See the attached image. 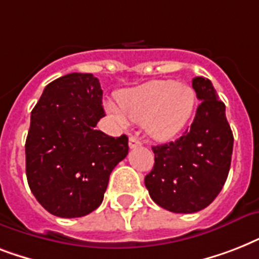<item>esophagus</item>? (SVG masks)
<instances>
[{
	"mask_svg": "<svg viewBox=\"0 0 259 259\" xmlns=\"http://www.w3.org/2000/svg\"><path fill=\"white\" fill-rule=\"evenodd\" d=\"M142 142L138 140L137 137H134V136H132V137L129 138V148L130 149H134V148H137V146H141Z\"/></svg>",
	"mask_w": 259,
	"mask_h": 259,
	"instance_id": "1",
	"label": "esophagus"
}]
</instances>
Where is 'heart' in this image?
Here are the masks:
<instances>
[{"label": "heart", "instance_id": "1", "mask_svg": "<svg viewBox=\"0 0 259 259\" xmlns=\"http://www.w3.org/2000/svg\"><path fill=\"white\" fill-rule=\"evenodd\" d=\"M196 106V93L188 84L173 80H153L118 94V105L106 103V110L119 123L145 122L146 133L158 141H170L183 132Z\"/></svg>", "mask_w": 259, "mask_h": 259}]
</instances>
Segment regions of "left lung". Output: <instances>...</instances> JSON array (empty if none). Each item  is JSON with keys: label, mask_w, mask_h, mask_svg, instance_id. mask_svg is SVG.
Wrapping results in <instances>:
<instances>
[{"label": "left lung", "mask_w": 259, "mask_h": 259, "mask_svg": "<svg viewBox=\"0 0 259 259\" xmlns=\"http://www.w3.org/2000/svg\"><path fill=\"white\" fill-rule=\"evenodd\" d=\"M200 102L191 129L176 141L153 146L154 165L145 187L156 204L176 213L205 208L219 195L229 176L234 136L226 106L209 79L193 78Z\"/></svg>", "instance_id": "obj_1"}]
</instances>
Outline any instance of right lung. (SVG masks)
<instances>
[{
  "label": "right lung",
  "mask_w": 259,
  "mask_h": 259,
  "mask_svg": "<svg viewBox=\"0 0 259 259\" xmlns=\"http://www.w3.org/2000/svg\"><path fill=\"white\" fill-rule=\"evenodd\" d=\"M99 80L93 74L51 82L30 113L25 142L26 179L50 213L80 218L101 205L111 170L129 152L127 137L95 129L105 117Z\"/></svg>",
  "instance_id": "add662e5"
}]
</instances>
